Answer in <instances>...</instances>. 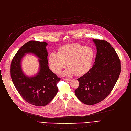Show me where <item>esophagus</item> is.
I'll list each match as a JSON object with an SVG mask.
<instances>
[{"label": "esophagus", "instance_id": "34e87169", "mask_svg": "<svg viewBox=\"0 0 131 131\" xmlns=\"http://www.w3.org/2000/svg\"><path fill=\"white\" fill-rule=\"evenodd\" d=\"M63 80H64V81H71L70 78H63Z\"/></svg>", "mask_w": 131, "mask_h": 131}]
</instances>
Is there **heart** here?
<instances>
[{
    "instance_id": "heart-1",
    "label": "heart",
    "mask_w": 131,
    "mask_h": 131,
    "mask_svg": "<svg viewBox=\"0 0 131 131\" xmlns=\"http://www.w3.org/2000/svg\"><path fill=\"white\" fill-rule=\"evenodd\" d=\"M94 55V51L90 47H84L77 43L67 44L60 47L57 53H50L48 61L50 69L57 74L67 64L68 67L62 73V75L69 76L76 74L80 76L90 70Z\"/></svg>"
}]
</instances>
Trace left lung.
I'll use <instances>...</instances> for the list:
<instances>
[{
    "mask_svg": "<svg viewBox=\"0 0 131 131\" xmlns=\"http://www.w3.org/2000/svg\"><path fill=\"white\" fill-rule=\"evenodd\" d=\"M96 55L91 69L78 78L80 85L76 97L92 105L105 99L114 87L121 71L120 61L113 46L107 41L94 39Z\"/></svg>",
    "mask_w": 131,
    "mask_h": 131,
    "instance_id": "obj_1",
    "label": "left lung"
}]
</instances>
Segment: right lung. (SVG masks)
I'll list each match as a JSON object with an SVG mask.
<instances>
[{
	"instance_id": "1",
	"label": "right lung",
	"mask_w": 131,
	"mask_h": 131,
	"mask_svg": "<svg viewBox=\"0 0 131 131\" xmlns=\"http://www.w3.org/2000/svg\"><path fill=\"white\" fill-rule=\"evenodd\" d=\"M45 42L30 41L17 51L11 64L12 82L21 96L28 103L37 106H45L53 99L58 92L57 83L60 78L50 70L48 53ZM26 54H33L39 58L38 73L29 77L22 70L21 61Z\"/></svg>"
}]
</instances>
